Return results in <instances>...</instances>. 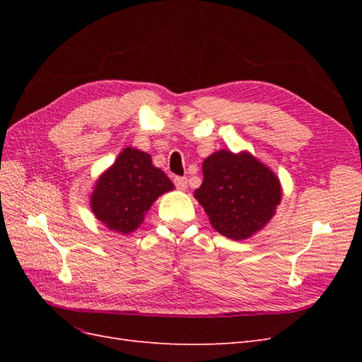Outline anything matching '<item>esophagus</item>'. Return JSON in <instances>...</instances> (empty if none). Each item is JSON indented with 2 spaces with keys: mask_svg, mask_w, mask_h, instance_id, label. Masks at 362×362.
Instances as JSON below:
<instances>
[{
  "mask_svg": "<svg viewBox=\"0 0 362 362\" xmlns=\"http://www.w3.org/2000/svg\"><path fill=\"white\" fill-rule=\"evenodd\" d=\"M173 182H175V185H177L178 190H185V189H187V184H189L187 178H185V177H177L173 180Z\"/></svg>",
  "mask_w": 362,
  "mask_h": 362,
  "instance_id": "1",
  "label": "esophagus"
}]
</instances>
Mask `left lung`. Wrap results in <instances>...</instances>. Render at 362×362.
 Masks as SVG:
<instances>
[{
    "instance_id": "8db88e82",
    "label": "left lung",
    "mask_w": 362,
    "mask_h": 362,
    "mask_svg": "<svg viewBox=\"0 0 362 362\" xmlns=\"http://www.w3.org/2000/svg\"><path fill=\"white\" fill-rule=\"evenodd\" d=\"M202 172L204 182L194 198L218 234L245 240L275 214L282 194L279 180L247 152L217 151L205 158Z\"/></svg>"
}]
</instances>
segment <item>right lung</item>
Segmentation results:
<instances>
[{"instance_id": "right-lung-1", "label": "right lung", "mask_w": 362, "mask_h": 362, "mask_svg": "<svg viewBox=\"0 0 362 362\" xmlns=\"http://www.w3.org/2000/svg\"><path fill=\"white\" fill-rule=\"evenodd\" d=\"M172 189L173 182L152 164L151 156L125 148L113 166L98 180L92 194V211L112 231L129 234L144 222L152 202Z\"/></svg>"}]
</instances>
